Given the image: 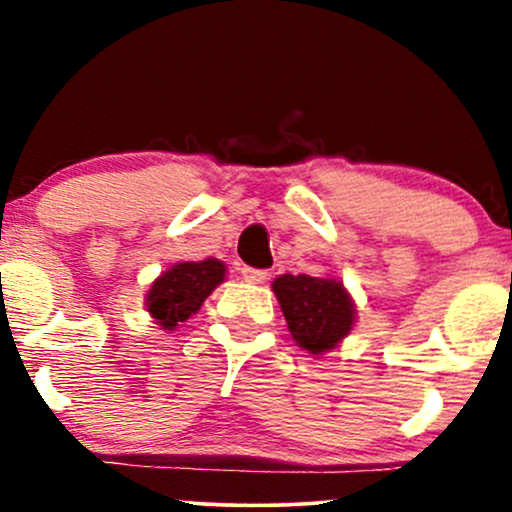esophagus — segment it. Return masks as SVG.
Instances as JSON below:
<instances>
[{"label": "esophagus", "instance_id": "34e87169", "mask_svg": "<svg viewBox=\"0 0 512 512\" xmlns=\"http://www.w3.org/2000/svg\"><path fill=\"white\" fill-rule=\"evenodd\" d=\"M240 274H243V279H245V281H250V284H264V281L269 279V272H267V269L243 267V269H240Z\"/></svg>", "mask_w": 512, "mask_h": 512}]
</instances>
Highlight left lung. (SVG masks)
I'll return each mask as SVG.
<instances>
[{
	"label": "left lung",
	"instance_id": "left-lung-1",
	"mask_svg": "<svg viewBox=\"0 0 512 512\" xmlns=\"http://www.w3.org/2000/svg\"><path fill=\"white\" fill-rule=\"evenodd\" d=\"M272 291L286 317L289 332L301 349L322 356L337 349L356 325V303L334 276L281 274Z\"/></svg>",
	"mask_w": 512,
	"mask_h": 512
}]
</instances>
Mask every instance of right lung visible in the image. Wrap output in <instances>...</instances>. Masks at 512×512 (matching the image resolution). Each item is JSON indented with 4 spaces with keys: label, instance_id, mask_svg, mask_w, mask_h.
<instances>
[{
    "label": "right lung",
    "instance_id": "obj_1",
    "mask_svg": "<svg viewBox=\"0 0 512 512\" xmlns=\"http://www.w3.org/2000/svg\"><path fill=\"white\" fill-rule=\"evenodd\" d=\"M223 281H226V264L216 257L178 262L151 281L144 305L161 330L175 332L202 308L207 296Z\"/></svg>",
    "mask_w": 512,
    "mask_h": 512
}]
</instances>
